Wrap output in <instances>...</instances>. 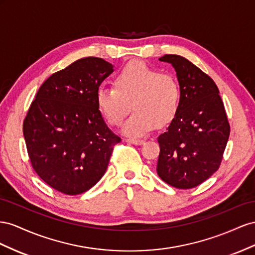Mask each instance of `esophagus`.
<instances>
[{
	"instance_id": "obj_1",
	"label": "esophagus",
	"mask_w": 255,
	"mask_h": 255,
	"mask_svg": "<svg viewBox=\"0 0 255 255\" xmlns=\"http://www.w3.org/2000/svg\"><path fill=\"white\" fill-rule=\"evenodd\" d=\"M125 141L134 145H141L144 143V140H140V139H125Z\"/></svg>"
}]
</instances>
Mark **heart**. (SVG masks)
<instances>
[{
  "label": "heart",
  "instance_id": "b5f03b06",
  "mask_svg": "<svg viewBox=\"0 0 255 255\" xmlns=\"http://www.w3.org/2000/svg\"><path fill=\"white\" fill-rule=\"evenodd\" d=\"M180 86L171 74L143 62H131L114 77L113 87L100 86L96 103L108 124L118 126L131 104L132 112L122 126L128 136H142L175 120L180 108Z\"/></svg>",
  "mask_w": 255,
  "mask_h": 255
}]
</instances>
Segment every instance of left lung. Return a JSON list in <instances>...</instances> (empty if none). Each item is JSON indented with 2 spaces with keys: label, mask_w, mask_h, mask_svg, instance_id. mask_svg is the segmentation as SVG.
Masks as SVG:
<instances>
[{
  "label": "left lung",
  "mask_w": 255,
  "mask_h": 255,
  "mask_svg": "<svg viewBox=\"0 0 255 255\" xmlns=\"http://www.w3.org/2000/svg\"><path fill=\"white\" fill-rule=\"evenodd\" d=\"M180 86L178 114L158 137L159 177L178 189L201 185L219 169L230 136V124L219 90L205 72L185 57L165 54Z\"/></svg>",
  "instance_id": "obj_1"
}]
</instances>
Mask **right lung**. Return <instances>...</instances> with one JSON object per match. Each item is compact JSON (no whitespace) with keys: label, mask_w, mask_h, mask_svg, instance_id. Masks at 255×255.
<instances>
[{"label":"right lung","mask_w":255,"mask_h":255,"mask_svg":"<svg viewBox=\"0 0 255 255\" xmlns=\"http://www.w3.org/2000/svg\"><path fill=\"white\" fill-rule=\"evenodd\" d=\"M113 66L100 57L80 59L51 75L36 94L23 122L31 164L51 188L77 195L95 186L121 137L96 103Z\"/></svg>","instance_id":"obj_1"}]
</instances>
